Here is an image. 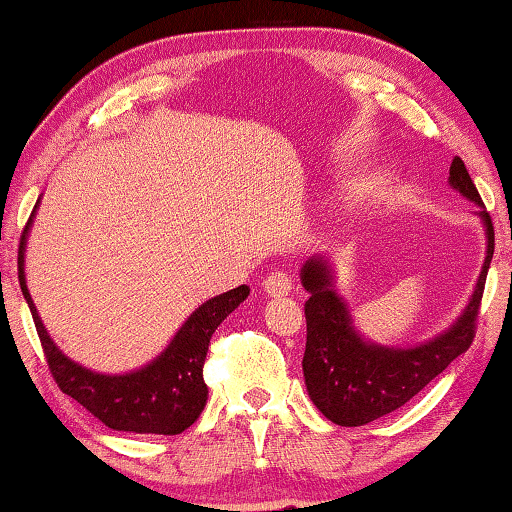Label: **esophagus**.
<instances>
[{
    "mask_svg": "<svg viewBox=\"0 0 512 512\" xmlns=\"http://www.w3.org/2000/svg\"><path fill=\"white\" fill-rule=\"evenodd\" d=\"M262 287H264V291L268 293V296L282 298V296H289V293H291V280H289L287 273L273 271V273L266 275V280L262 282Z\"/></svg>",
    "mask_w": 512,
    "mask_h": 512,
    "instance_id": "34e87169",
    "label": "esophagus"
}]
</instances>
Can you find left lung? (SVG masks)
<instances>
[{"label": "left lung", "instance_id": "left-lung-1", "mask_svg": "<svg viewBox=\"0 0 512 512\" xmlns=\"http://www.w3.org/2000/svg\"><path fill=\"white\" fill-rule=\"evenodd\" d=\"M449 187L479 207L474 214L485 230V259L461 316L433 339L406 348L363 339L348 302L334 289L336 271L329 253L311 255L300 268V282L309 293L302 357L305 386L316 409L339 427H361L397 411L470 348L495 253V230L461 158H454L449 167Z\"/></svg>", "mask_w": 512, "mask_h": 512}]
</instances>
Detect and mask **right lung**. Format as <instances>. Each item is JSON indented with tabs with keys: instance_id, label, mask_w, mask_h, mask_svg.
<instances>
[{
	"instance_id": "add662e5",
	"label": "right lung",
	"mask_w": 512,
	"mask_h": 512,
	"mask_svg": "<svg viewBox=\"0 0 512 512\" xmlns=\"http://www.w3.org/2000/svg\"><path fill=\"white\" fill-rule=\"evenodd\" d=\"M38 205L40 198L33 207L27 228H24L17 268H20L22 296L31 309L49 370L60 391L74 397L108 429L162 433V436L183 433L205 409L207 386L203 379V363L214 329L248 298L250 289L241 284L237 289L225 291L198 305L173 334L167 348L142 368L121 372V375H106V372L85 368L79 361L69 359L51 339L27 287L24 255H27V239Z\"/></svg>"
}]
</instances>
